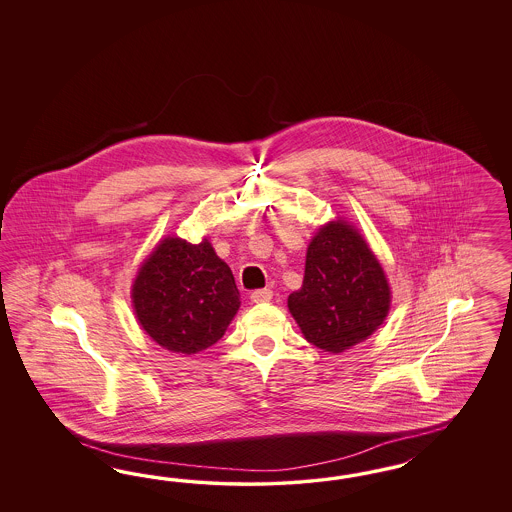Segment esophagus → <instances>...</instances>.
I'll return each mask as SVG.
<instances>
[{"label": "esophagus", "instance_id": "esophagus-1", "mask_svg": "<svg viewBox=\"0 0 512 512\" xmlns=\"http://www.w3.org/2000/svg\"><path fill=\"white\" fill-rule=\"evenodd\" d=\"M272 300V291L270 289H257L251 293V302L255 304H266Z\"/></svg>", "mask_w": 512, "mask_h": 512}]
</instances>
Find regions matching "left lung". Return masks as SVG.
<instances>
[{
    "label": "left lung",
    "mask_w": 512,
    "mask_h": 512,
    "mask_svg": "<svg viewBox=\"0 0 512 512\" xmlns=\"http://www.w3.org/2000/svg\"><path fill=\"white\" fill-rule=\"evenodd\" d=\"M287 304L306 340L343 353L385 321L390 289L366 240L345 221H332L313 236L302 289Z\"/></svg>",
    "instance_id": "1"
}]
</instances>
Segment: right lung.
Here are the masks:
<instances>
[{
  "instance_id": "add662e5",
  "label": "right lung",
  "mask_w": 512,
  "mask_h": 512,
  "mask_svg": "<svg viewBox=\"0 0 512 512\" xmlns=\"http://www.w3.org/2000/svg\"><path fill=\"white\" fill-rule=\"evenodd\" d=\"M133 306L152 340L172 353L195 355L221 340L240 293L208 240L165 238L139 270Z\"/></svg>"
}]
</instances>
